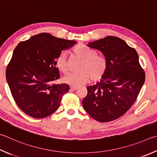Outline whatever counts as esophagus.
Wrapping results in <instances>:
<instances>
[{
    "label": "esophagus",
    "instance_id": "obj_1",
    "mask_svg": "<svg viewBox=\"0 0 157 157\" xmlns=\"http://www.w3.org/2000/svg\"><path fill=\"white\" fill-rule=\"evenodd\" d=\"M71 90H77L78 88V86H71Z\"/></svg>",
    "mask_w": 157,
    "mask_h": 157
}]
</instances>
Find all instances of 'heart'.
<instances>
[{"mask_svg":"<svg viewBox=\"0 0 157 157\" xmlns=\"http://www.w3.org/2000/svg\"><path fill=\"white\" fill-rule=\"evenodd\" d=\"M73 53L82 59L78 71L70 73L64 77V81L71 85H82L91 81L96 82L102 78L108 68V62L104 56L97 55L95 51L84 44H79L73 49ZM55 64L60 72L67 73L69 70L65 53L56 57Z\"/></svg>","mask_w":157,"mask_h":157,"instance_id":"b5f03b06","label":"heart"}]
</instances>
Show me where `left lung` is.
Here are the masks:
<instances>
[{"mask_svg": "<svg viewBox=\"0 0 157 157\" xmlns=\"http://www.w3.org/2000/svg\"><path fill=\"white\" fill-rule=\"evenodd\" d=\"M88 46L104 54L108 68L100 82L87 87L82 105L96 121L115 120L132 106L144 84L146 75L137 52L122 39L111 36Z\"/></svg>", "mask_w": 157, "mask_h": 157, "instance_id": "8db88e82", "label": "left lung"}]
</instances>
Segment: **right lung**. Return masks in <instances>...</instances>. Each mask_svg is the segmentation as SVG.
<instances>
[{"mask_svg": "<svg viewBox=\"0 0 157 157\" xmlns=\"http://www.w3.org/2000/svg\"><path fill=\"white\" fill-rule=\"evenodd\" d=\"M75 44V41L42 33L15 48L7 64L6 78L17 106L27 115L45 118L59 108L69 86L53 84L59 79L55 59L62 50Z\"/></svg>", "mask_w": 157, "mask_h": 157, "instance_id": "1", "label": "right lung"}]
</instances>
